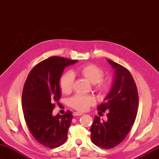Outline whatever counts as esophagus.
Instances as JSON below:
<instances>
[{"label": "esophagus", "instance_id": "esophagus-1", "mask_svg": "<svg viewBox=\"0 0 159 159\" xmlns=\"http://www.w3.org/2000/svg\"><path fill=\"white\" fill-rule=\"evenodd\" d=\"M72 115L74 116H82L83 115V113H80V112H74L72 113Z\"/></svg>", "mask_w": 159, "mask_h": 159}]
</instances>
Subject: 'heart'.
Listing matches in <instances>:
<instances>
[{
  "label": "heart",
  "instance_id": "heart-1",
  "mask_svg": "<svg viewBox=\"0 0 159 159\" xmlns=\"http://www.w3.org/2000/svg\"><path fill=\"white\" fill-rule=\"evenodd\" d=\"M76 72L83 76L89 82L94 84L95 90L101 95H105L109 91L111 80L108 78H103L104 72L94 64H86L76 69ZM74 75L70 72H65L61 76L59 86L64 93H69L72 90ZM95 98L89 95H76L69 100L70 106L79 111H84L95 103Z\"/></svg>",
  "mask_w": 159,
  "mask_h": 159
}]
</instances>
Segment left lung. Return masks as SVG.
I'll use <instances>...</instances> for the list:
<instances>
[{"mask_svg": "<svg viewBox=\"0 0 159 159\" xmlns=\"http://www.w3.org/2000/svg\"><path fill=\"white\" fill-rule=\"evenodd\" d=\"M107 61L115 70L114 80L105 101L97 107L99 111H109L107 120L101 121L96 116L90 129L93 143L105 149L115 147L125 139L135 121L138 107V90L131 73L121 65Z\"/></svg>", "mask_w": 159, "mask_h": 159, "instance_id": "obj_1", "label": "left lung"}]
</instances>
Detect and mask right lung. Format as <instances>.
Here are the masks:
<instances>
[{"instance_id":"add662e5","label":"right lung","mask_w":159,"mask_h":159,"mask_svg":"<svg viewBox=\"0 0 159 159\" xmlns=\"http://www.w3.org/2000/svg\"><path fill=\"white\" fill-rule=\"evenodd\" d=\"M52 56L38 64L28 75L22 93L24 118L32 136L39 144L53 148L63 144L72 120L67 111L62 116L52 115L61 97L59 80L66 66L77 62Z\"/></svg>"}]
</instances>
